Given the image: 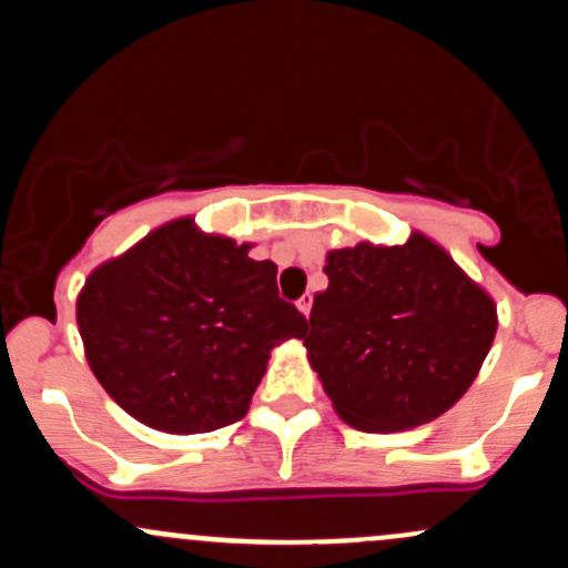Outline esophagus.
Instances as JSON below:
<instances>
[{
  "label": "esophagus",
  "mask_w": 568,
  "mask_h": 568,
  "mask_svg": "<svg viewBox=\"0 0 568 568\" xmlns=\"http://www.w3.org/2000/svg\"><path fill=\"white\" fill-rule=\"evenodd\" d=\"M296 307H298V313H302L304 317H310V310H313V294H304L296 302Z\"/></svg>",
  "instance_id": "1"
}]
</instances>
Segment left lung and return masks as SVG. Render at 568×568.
<instances>
[{
	"label": "left lung",
	"instance_id": "left-lung-1",
	"mask_svg": "<svg viewBox=\"0 0 568 568\" xmlns=\"http://www.w3.org/2000/svg\"><path fill=\"white\" fill-rule=\"evenodd\" d=\"M307 358L336 415L358 432L432 423L475 383L496 336V304L450 253L413 232L404 245L328 251Z\"/></svg>",
	"mask_w": 568,
	"mask_h": 568
}]
</instances>
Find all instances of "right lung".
I'll list each match as a JSON object with an SVG mask.
<instances>
[{
	"mask_svg": "<svg viewBox=\"0 0 568 568\" xmlns=\"http://www.w3.org/2000/svg\"><path fill=\"white\" fill-rule=\"evenodd\" d=\"M247 251L180 217L85 280L78 328L93 377L155 432L207 434L245 417L272 347L302 339L277 266Z\"/></svg>",
	"mask_w": 568,
	"mask_h": 568,
	"instance_id": "obj_1",
	"label": "right lung"
}]
</instances>
